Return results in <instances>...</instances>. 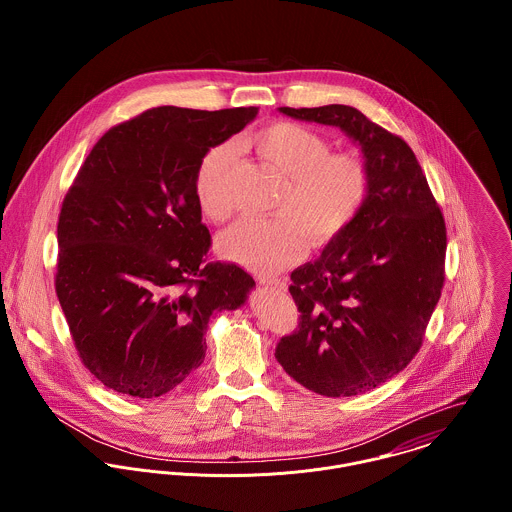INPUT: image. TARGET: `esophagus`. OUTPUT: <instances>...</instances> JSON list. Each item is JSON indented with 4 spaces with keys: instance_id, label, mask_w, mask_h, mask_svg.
<instances>
[{
    "instance_id": "1",
    "label": "esophagus",
    "mask_w": 512,
    "mask_h": 512,
    "mask_svg": "<svg viewBox=\"0 0 512 512\" xmlns=\"http://www.w3.org/2000/svg\"><path fill=\"white\" fill-rule=\"evenodd\" d=\"M260 284L266 288H276L280 292H286V282L284 280H276V278H260Z\"/></svg>"
}]
</instances>
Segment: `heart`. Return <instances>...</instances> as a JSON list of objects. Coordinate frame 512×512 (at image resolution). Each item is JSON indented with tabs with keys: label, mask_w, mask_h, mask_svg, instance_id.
Instances as JSON below:
<instances>
[{
	"label": "heart",
	"mask_w": 512,
	"mask_h": 512,
	"mask_svg": "<svg viewBox=\"0 0 512 512\" xmlns=\"http://www.w3.org/2000/svg\"><path fill=\"white\" fill-rule=\"evenodd\" d=\"M284 185L272 205V219H242L217 240L220 254L254 272L272 274L299 260L305 242L323 248L359 217L370 191L365 161L351 153H329V142L293 122L270 124L244 140ZM232 153L211 147L197 165L195 197L211 222L232 213Z\"/></svg>",
	"instance_id": "obj_1"
}]
</instances>
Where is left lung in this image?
Masks as SVG:
<instances>
[{
    "label": "left lung",
    "instance_id": "obj_1",
    "mask_svg": "<svg viewBox=\"0 0 512 512\" xmlns=\"http://www.w3.org/2000/svg\"><path fill=\"white\" fill-rule=\"evenodd\" d=\"M335 126L361 146L370 173L365 207L321 256L292 272L299 329L276 359L321 396L372 390L410 365L443 288L445 222L410 146L345 104L280 108Z\"/></svg>",
    "mask_w": 512,
    "mask_h": 512
}]
</instances>
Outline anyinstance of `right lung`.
<instances>
[{
	"label": "right lung",
	"mask_w": 512,
	"mask_h": 512,
	"mask_svg": "<svg viewBox=\"0 0 512 512\" xmlns=\"http://www.w3.org/2000/svg\"><path fill=\"white\" fill-rule=\"evenodd\" d=\"M258 108L159 106L108 130L69 189L59 226L57 297L84 366L108 388L157 398L205 361L215 311L256 286L236 264L205 262L195 197L203 155Z\"/></svg>",
	"instance_id": "obj_1"
}]
</instances>
